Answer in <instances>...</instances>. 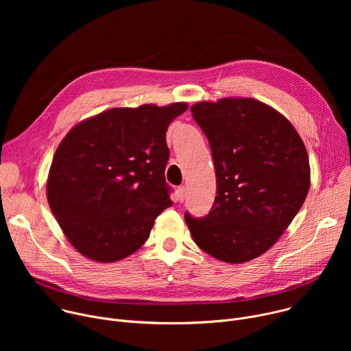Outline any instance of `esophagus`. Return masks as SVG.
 <instances>
[{"mask_svg":"<svg viewBox=\"0 0 351 351\" xmlns=\"http://www.w3.org/2000/svg\"><path fill=\"white\" fill-rule=\"evenodd\" d=\"M186 198V187L184 186H180V187H178V190H176V199L178 202H183V199Z\"/></svg>","mask_w":351,"mask_h":351,"instance_id":"34e87169","label":"esophagus"}]
</instances>
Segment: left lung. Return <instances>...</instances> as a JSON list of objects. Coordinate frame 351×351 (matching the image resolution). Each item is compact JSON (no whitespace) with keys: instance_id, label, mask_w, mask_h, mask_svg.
I'll return each mask as SVG.
<instances>
[{"instance_id":"obj_1","label":"left lung","mask_w":351,"mask_h":351,"mask_svg":"<svg viewBox=\"0 0 351 351\" xmlns=\"http://www.w3.org/2000/svg\"><path fill=\"white\" fill-rule=\"evenodd\" d=\"M208 138L217 197L203 218L184 214L195 244L240 264L269 250L302 208L310 189L306 145L293 125L254 98H222L190 108Z\"/></svg>"}]
</instances>
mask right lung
<instances>
[{
  "label": "right lung",
  "mask_w": 351,
  "mask_h": 351,
  "mask_svg": "<svg viewBox=\"0 0 351 351\" xmlns=\"http://www.w3.org/2000/svg\"><path fill=\"white\" fill-rule=\"evenodd\" d=\"M187 110L112 108L69 130L47 180L49 208L71 244L97 263L119 261L148 239L171 202L167 130Z\"/></svg>",
  "instance_id": "add662e5"
}]
</instances>
